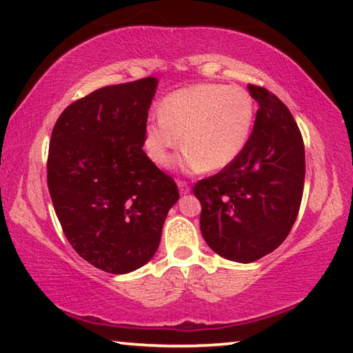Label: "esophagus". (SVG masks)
<instances>
[{"label": "esophagus", "instance_id": "34e87169", "mask_svg": "<svg viewBox=\"0 0 353 353\" xmlns=\"http://www.w3.org/2000/svg\"><path fill=\"white\" fill-rule=\"evenodd\" d=\"M178 189H179V194L185 195V194H189V192H190V185L185 181H178Z\"/></svg>", "mask_w": 353, "mask_h": 353}]
</instances>
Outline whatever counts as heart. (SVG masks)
I'll use <instances>...</instances> for the list:
<instances>
[{
  "mask_svg": "<svg viewBox=\"0 0 353 353\" xmlns=\"http://www.w3.org/2000/svg\"><path fill=\"white\" fill-rule=\"evenodd\" d=\"M255 101L238 85L201 83L172 92L148 119L144 150L158 168H169L181 144L188 170H221L243 154L255 123ZM183 139H181V137Z\"/></svg>",
  "mask_w": 353,
  "mask_h": 353,
  "instance_id": "1",
  "label": "heart"
}]
</instances>
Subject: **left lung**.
Wrapping results in <instances>:
<instances>
[{
    "mask_svg": "<svg viewBox=\"0 0 353 353\" xmlns=\"http://www.w3.org/2000/svg\"><path fill=\"white\" fill-rule=\"evenodd\" d=\"M248 88L259 105L248 145L230 165L194 188L205 243L236 263H254L288 238L305 174L303 137L289 109L268 89Z\"/></svg>",
    "mask_w": 353,
    "mask_h": 353,
    "instance_id": "1",
    "label": "left lung"
}]
</instances>
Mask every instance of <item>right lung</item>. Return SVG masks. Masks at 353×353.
I'll use <instances>...</instances> for the list:
<instances>
[{
  "label": "right lung",
  "mask_w": 353,
  "mask_h": 353,
  "mask_svg": "<svg viewBox=\"0 0 353 353\" xmlns=\"http://www.w3.org/2000/svg\"><path fill=\"white\" fill-rule=\"evenodd\" d=\"M157 84L105 85L68 105L52 130L48 185L59 224L77 254L109 274L150 261L179 198L143 150Z\"/></svg>",
  "instance_id": "add662e5"
}]
</instances>
